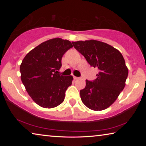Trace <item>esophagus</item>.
<instances>
[{
	"mask_svg": "<svg viewBox=\"0 0 146 146\" xmlns=\"http://www.w3.org/2000/svg\"><path fill=\"white\" fill-rule=\"evenodd\" d=\"M74 78H75V80H78V79H80L81 78L80 77H76V76H75V77H74Z\"/></svg>",
	"mask_w": 146,
	"mask_h": 146,
	"instance_id": "esophagus-1",
	"label": "esophagus"
}]
</instances>
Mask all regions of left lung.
Instances as JSON below:
<instances>
[{"label":"left lung","instance_id":"8db88e82","mask_svg":"<svg viewBox=\"0 0 146 146\" xmlns=\"http://www.w3.org/2000/svg\"><path fill=\"white\" fill-rule=\"evenodd\" d=\"M72 44L90 66L98 70L97 78L86 80L85 88L80 91L81 100L90 110H106L125 87L128 69L124 58L118 49L103 42L80 40Z\"/></svg>","mask_w":146,"mask_h":146}]
</instances>
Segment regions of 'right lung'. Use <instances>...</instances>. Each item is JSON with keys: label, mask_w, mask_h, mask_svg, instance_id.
<instances>
[{"label": "right lung", "mask_w": 146, "mask_h": 146, "mask_svg": "<svg viewBox=\"0 0 146 146\" xmlns=\"http://www.w3.org/2000/svg\"><path fill=\"white\" fill-rule=\"evenodd\" d=\"M72 47L68 40L50 39L31 50L22 62V82L29 95L41 107L53 108L63 102L73 78L56 72L62 66L63 55Z\"/></svg>", "instance_id": "obj_1"}]
</instances>
